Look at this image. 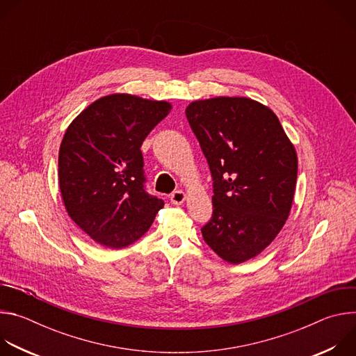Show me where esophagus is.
I'll list each match as a JSON object with an SVG mask.
<instances>
[{
  "label": "esophagus",
  "instance_id": "34e87169",
  "mask_svg": "<svg viewBox=\"0 0 356 356\" xmlns=\"http://www.w3.org/2000/svg\"><path fill=\"white\" fill-rule=\"evenodd\" d=\"M184 200H186V194H184V191H181V190H176V191H173V193L170 194V201L173 202V204H176V206L183 204Z\"/></svg>",
  "mask_w": 356,
  "mask_h": 356
}]
</instances>
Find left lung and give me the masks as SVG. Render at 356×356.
<instances>
[{
    "label": "left lung",
    "mask_w": 356,
    "mask_h": 356,
    "mask_svg": "<svg viewBox=\"0 0 356 356\" xmlns=\"http://www.w3.org/2000/svg\"><path fill=\"white\" fill-rule=\"evenodd\" d=\"M186 117L213 177L206 243L229 264L257 255L283 228L294 197L297 155L276 114L245 97L193 101Z\"/></svg>",
    "instance_id": "obj_1"
}]
</instances>
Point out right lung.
<instances>
[{
    "label": "right lung",
    "mask_w": 356,
    "mask_h": 356,
    "mask_svg": "<svg viewBox=\"0 0 356 356\" xmlns=\"http://www.w3.org/2000/svg\"><path fill=\"white\" fill-rule=\"evenodd\" d=\"M172 110L166 101L111 94L90 104L66 129L59 186L70 218L97 243L138 241L163 209L145 190L142 142Z\"/></svg>",
    "instance_id": "right-lung-1"
}]
</instances>
